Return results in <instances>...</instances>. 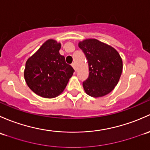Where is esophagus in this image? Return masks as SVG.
Here are the masks:
<instances>
[{"label":"esophagus","mask_w":150,"mask_h":150,"mask_svg":"<svg viewBox=\"0 0 150 150\" xmlns=\"http://www.w3.org/2000/svg\"><path fill=\"white\" fill-rule=\"evenodd\" d=\"M71 66H72V67L74 68V70L76 71V64H75V63H73V64H71Z\"/></svg>","instance_id":"esophagus-1"}]
</instances>
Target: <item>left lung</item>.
I'll return each mask as SVG.
<instances>
[{
    "instance_id": "8db88e82",
    "label": "left lung",
    "mask_w": 150,
    "mask_h": 150,
    "mask_svg": "<svg viewBox=\"0 0 150 150\" xmlns=\"http://www.w3.org/2000/svg\"><path fill=\"white\" fill-rule=\"evenodd\" d=\"M89 64V77L83 82L88 95L100 98L109 94L117 85L123 70V61L118 51L96 39L79 42Z\"/></svg>"
}]
</instances>
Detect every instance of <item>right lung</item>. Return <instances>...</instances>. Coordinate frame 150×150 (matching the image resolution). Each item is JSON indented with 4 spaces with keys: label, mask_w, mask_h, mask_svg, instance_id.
<instances>
[{
    "label": "right lung",
    "mask_w": 150,
    "mask_h": 150,
    "mask_svg": "<svg viewBox=\"0 0 150 150\" xmlns=\"http://www.w3.org/2000/svg\"><path fill=\"white\" fill-rule=\"evenodd\" d=\"M61 47L55 40H47L26 62V83L42 98H54L61 95L74 72L60 54Z\"/></svg>",
    "instance_id": "add662e5"
}]
</instances>
